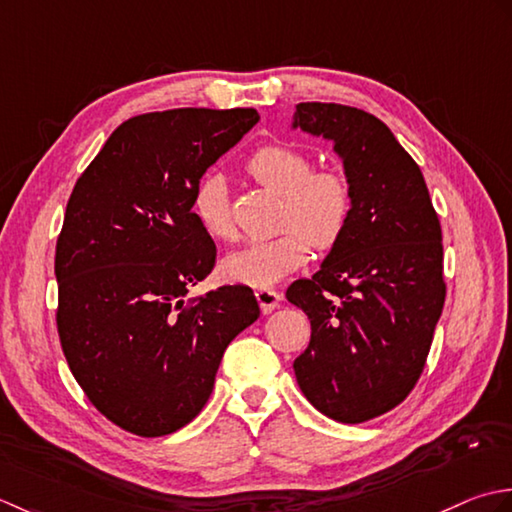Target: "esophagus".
<instances>
[{"instance_id":"1","label":"esophagus","mask_w":512,"mask_h":512,"mask_svg":"<svg viewBox=\"0 0 512 512\" xmlns=\"http://www.w3.org/2000/svg\"><path fill=\"white\" fill-rule=\"evenodd\" d=\"M256 300H258L260 311H263V314H271V311L276 309V305H280L283 296H280L274 289H256Z\"/></svg>"}]
</instances>
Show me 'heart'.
<instances>
[{
    "instance_id": "obj_1",
    "label": "heart",
    "mask_w": 512,
    "mask_h": 512,
    "mask_svg": "<svg viewBox=\"0 0 512 512\" xmlns=\"http://www.w3.org/2000/svg\"><path fill=\"white\" fill-rule=\"evenodd\" d=\"M254 179L283 194L280 232L267 241H254L229 254L223 263L227 278L252 287H271L307 260L309 245L327 252L347 232L353 214V190L344 174L314 172L307 154L285 143H269L247 159ZM192 212L207 234L218 241L236 236L229 212L225 181L205 174L192 192Z\"/></svg>"
}]
</instances>
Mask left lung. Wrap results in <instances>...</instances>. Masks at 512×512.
I'll list each match as a JSON object with an SVG mask.
<instances>
[{"instance_id": "8db88e82", "label": "left lung", "mask_w": 512, "mask_h": 512, "mask_svg": "<svg viewBox=\"0 0 512 512\" xmlns=\"http://www.w3.org/2000/svg\"><path fill=\"white\" fill-rule=\"evenodd\" d=\"M291 128L333 143L353 190L347 232L287 300L311 322L300 391L342 424L373 420L415 387L442 316V227L424 176L373 114L298 103Z\"/></svg>"}]
</instances>
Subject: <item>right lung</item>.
Instances as JSON below:
<instances>
[{
  "label": "right lung",
  "instance_id": "obj_1",
  "mask_svg": "<svg viewBox=\"0 0 512 512\" xmlns=\"http://www.w3.org/2000/svg\"><path fill=\"white\" fill-rule=\"evenodd\" d=\"M258 119L254 108L139 114L70 194L55 254L61 349L88 400L123 431L159 437L192 422L227 344L260 316L245 285L187 298L216 263L192 192Z\"/></svg>",
  "mask_w": 512,
  "mask_h": 512
}]
</instances>
